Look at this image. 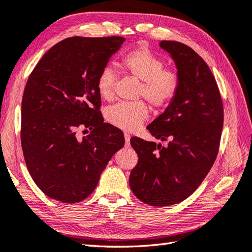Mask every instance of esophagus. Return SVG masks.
Listing matches in <instances>:
<instances>
[{
	"label": "esophagus",
	"mask_w": 252,
	"mask_h": 252,
	"mask_svg": "<svg viewBox=\"0 0 252 252\" xmlns=\"http://www.w3.org/2000/svg\"><path fill=\"white\" fill-rule=\"evenodd\" d=\"M130 139H131V135L129 134V133H125V140H126V145H129Z\"/></svg>",
	"instance_id": "esophagus-1"
}]
</instances>
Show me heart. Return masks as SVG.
Returning a JSON list of instances; mask_svg holds the SVG:
<instances>
[{
    "mask_svg": "<svg viewBox=\"0 0 252 252\" xmlns=\"http://www.w3.org/2000/svg\"><path fill=\"white\" fill-rule=\"evenodd\" d=\"M121 66L126 73L141 81L139 97H144L154 108H165L176 97L180 87L179 74L170 68H164L165 62L149 48L140 46L126 53L121 60ZM116 73L106 66L97 77L96 86L99 96L111 100ZM149 117V108L144 101L118 102L108 108L106 118L109 123L125 131H134Z\"/></svg>",
    "mask_w": 252,
    "mask_h": 252,
    "instance_id": "heart-1",
    "label": "heart"
}]
</instances>
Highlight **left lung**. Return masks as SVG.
<instances>
[{
	"label": "left lung",
	"mask_w": 252,
	"mask_h": 252,
	"mask_svg": "<svg viewBox=\"0 0 252 252\" xmlns=\"http://www.w3.org/2000/svg\"><path fill=\"white\" fill-rule=\"evenodd\" d=\"M159 46L174 59L180 87L147 130L168 146L130 140L139 156L130 174L131 190L152 206L180 203L198 189L218 157L224 123L218 83L203 59L178 41L162 40Z\"/></svg>",
	"instance_id": "8db88e82"
}]
</instances>
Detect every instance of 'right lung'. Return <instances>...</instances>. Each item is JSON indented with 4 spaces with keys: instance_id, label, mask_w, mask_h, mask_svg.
Masks as SVG:
<instances>
[{
    "instance_id": "add662e5",
    "label": "right lung",
    "mask_w": 252,
    "mask_h": 252,
    "mask_svg": "<svg viewBox=\"0 0 252 252\" xmlns=\"http://www.w3.org/2000/svg\"><path fill=\"white\" fill-rule=\"evenodd\" d=\"M125 40L119 36L66 38L44 53L28 77L22 101V149L32 180L49 198L68 204L85 200L112 155L125 145L122 131L103 122L96 86L100 71ZM84 128L90 134L78 138L77 132Z\"/></svg>"
}]
</instances>
